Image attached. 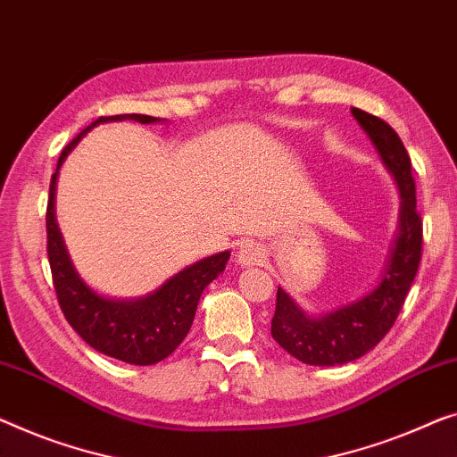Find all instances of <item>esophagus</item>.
I'll list each match as a JSON object with an SVG mask.
<instances>
[{"mask_svg": "<svg viewBox=\"0 0 457 457\" xmlns=\"http://www.w3.org/2000/svg\"><path fill=\"white\" fill-rule=\"evenodd\" d=\"M236 258L242 267H256V264H261L264 261V254H262V248L258 246V244L244 242L242 246L237 248Z\"/></svg>", "mask_w": 457, "mask_h": 457, "instance_id": "34e87169", "label": "esophagus"}]
</instances>
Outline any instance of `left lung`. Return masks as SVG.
Instances as JSON below:
<instances>
[{"instance_id": "1", "label": "left lung", "mask_w": 457, "mask_h": 457, "mask_svg": "<svg viewBox=\"0 0 457 457\" xmlns=\"http://www.w3.org/2000/svg\"><path fill=\"white\" fill-rule=\"evenodd\" d=\"M351 114L371 139L381 163L396 182L400 196L396 231L378 283L357 299L314 314L303 310L283 287L277 289V310L270 322V335L291 357L305 365H345L370 353L387 335L398 312L403 310L404 297L419 270L423 248V223L417 213L406 147L387 122L359 108H351Z\"/></svg>"}]
</instances>
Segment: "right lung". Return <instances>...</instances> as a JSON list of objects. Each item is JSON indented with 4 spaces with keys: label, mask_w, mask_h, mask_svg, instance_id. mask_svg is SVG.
<instances>
[{
    "label": "right lung",
    "mask_w": 457,
    "mask_h": 457,
    "mask_svg": "<svg viewBox=\"0 0 457 457\" xmlns=\"http://www.w3.org/2000/svg\"><path fill=\"white\" fill-rule=\"evenodd\" d=\"M137 120L141 125L166 122V119L147 114H117L100 117L84 129L59 155L49 188L46 205V252L53 272V285L57 291L61 310L71 328L102 355L114 357L131 365H154L172 355L193 326L196 305L203 289L215 281L226 269L229 250L201 258L176 275L168 277L154 291L139 297H108L92 289L79 277L71 262L65 240L61 236L57 215H54V193H57L59 170L78 143L104 122Z\"/></svg>",
    "instance_id": "right-lung-1"
}]
</instances>
